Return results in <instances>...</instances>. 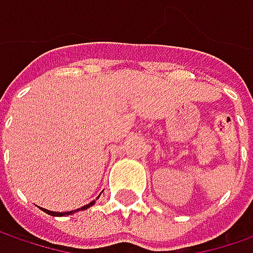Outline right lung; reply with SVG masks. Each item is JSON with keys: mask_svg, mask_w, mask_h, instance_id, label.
Masks as SVG:
<instances>
[{"mask_svg": "<svg viewBox=\"0 0 253 253\" xmlns=\"http://www.w3.org/2000/svg\"><path fill=\"white\" fill-rule=\"evenodd\" d=\"M94 203H95V201H91L90 204L84 206V207H82V209H80V210L88 209V207H90V206H92ZM43 211H44V212H46V214H49V215H54V217H57V215H64L63 212H53V211H49V210H44V209H43ZM73 212H74V211H69V212H66V214H67V215H70V214H73Z\"/></svg>", "mask_w": 253, "mask_h": 253, "instance_id": "right-lung-1", "label": "right lung"}]
</instances>
